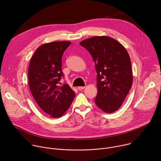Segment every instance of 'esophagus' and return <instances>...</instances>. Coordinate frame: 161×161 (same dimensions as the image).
<instances>
[{"label": "esophagus", "instance_id": "1", "mask_svg": "<svg viewBox=\"0 0 161 161\" xmlns=\"http://www.w3.org/2000/svg\"><path fill=\"white\" fill-rule=\"evenodd\" d=\"M85 88V86H78V89L79 90H83V89H84Z\"/></svg>", "mask_w": 161, "mask_h": 161}]
</instances>
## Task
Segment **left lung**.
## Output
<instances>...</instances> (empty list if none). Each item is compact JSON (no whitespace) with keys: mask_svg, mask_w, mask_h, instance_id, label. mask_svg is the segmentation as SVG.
Here are the masks:
<instances>
[{"mask_svg":"<svg viewBox=\"0 0 161 161\" xmlns=\"http://www.w3.org/2000/svg\"><path fill=\"white\" fill-rule=\"evenodd\" d=\"M80 44L90 53L96 64L97 95L96 105L111 113L122 106L132 84L130 57L124 46L108 36H95Z\"/></svg>","mask_w":161,"mask_h":161,"instance_id":"8db88e82","label":"left lung"}]
</instances>
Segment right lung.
I'll return each instance as SVG.
<instances>
[{
  "instance_id": "right-lung-1",
  "label": "right lung",
  "mask_w": 161,
  "mask_h": 161,
  "mask_svg": "<svg viewBox=\"0 0 161 161\" xmlns=\"http://www.w3.org/2000/svg\"><path fill=\"white\" fill-rule=\"evenodd\" d=\"M71 43L57 41L43 44L30 62L28 78L31 92L38 106L52 118L64 114L75 97L69 85H58L63 76L62 57Z\"/></svg>"
}]
</instances>
